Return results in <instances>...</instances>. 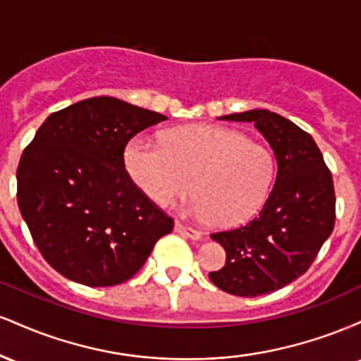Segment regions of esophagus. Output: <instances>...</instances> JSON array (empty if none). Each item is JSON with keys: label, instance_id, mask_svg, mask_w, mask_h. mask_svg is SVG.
<instances>
[{"label": "esophagus", "instance_id": "34e87169", "mask_svg": "<svg viewBox=\"0 0 361 361\" xmlns=\"http://www.w3.org/2000/svg\"><path fill=\"white\" fill-rule=\"evenodd\" d=\"M175 231H176V233H180L181 235H185V238L195 239V241H197V239H200V238H202V233H200V231L193 229V227L185 226V224H181V222H175Z\"/></svg>", "mask_w": 361, "mask_h": 361}]
</instances>
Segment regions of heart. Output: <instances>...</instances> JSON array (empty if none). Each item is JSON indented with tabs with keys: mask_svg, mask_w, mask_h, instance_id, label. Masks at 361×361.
<instances>
[{
	"mask_svg": "<svg viewBox=\"0 0 361 361\" xmlns=\"http://www.w3.org/2000/svg\"><path fill=\"white\" fill-rule=\"evenodd\" d=\"M128 176L157 205H168L190 188L188 212L217 227L247 222L263 209L276 175L271 149L243 132L217 126H186L164 132L161 144L128 140Z\"/></svg>",
	"mask_w": 361,
	"mask_h": 361,
	"instance_id": "b5f03b06",
	"label": "heart"
}]
</instances>
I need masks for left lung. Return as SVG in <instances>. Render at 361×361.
I'll return each mask as SVG.
<instances>
[{"label":"left lung","instance_id":"1","mask_svg":"<svg viewBox=\"0 0 361 361\" xmlns=\"http://www.w3.org/2000/svg\"><path fill=\"white\" fill-rule=\"evenodd\" d=\"M219 120L255 123L276 159L275 185L258 217L210 234L226 251V264L209 273L212 283L233 295L258 297L304 275L333 233V176L316 140L279 114L247 110Z\"/></svg>","mask_w":361,"mask_h":361}]
</instances>
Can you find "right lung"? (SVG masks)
Instances as JSON below:
<instances>
[{
	"mask_svg": "<svg viewBox=\"0 0 361 361\" xmlns=\"http://www.w3.org/2000/svg\"><path fill=\"white\" fill-rule=\"evenodd\" d=\"M157 111L94 97L49 115L23 151L16 198L42 256L66 279L111 287L134 276L173 221L132 183L127 142Z\"/></svg>",
	"mask_w": 361,
	"mask_h": 361,
	"instance_id": "add662e5",
	"label": "right lung"
}]
</instances>
